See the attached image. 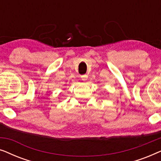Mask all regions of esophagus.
<instances>
[{"label":"esophagus","mask_w":161,"mask_h":161,"mask_svg":"<svg viewBox=\"0 0 161 161\" xmlns=\"http://www.w3.org/2000/svg\"><path fill=\"white\" fill-rule=\"evenodd\" d=\"M81 79H82L83 80H86L88 79V75H83L81 76Z\"/></svg>","instance_id":"34e87169"}]
</instances>
